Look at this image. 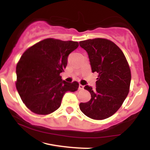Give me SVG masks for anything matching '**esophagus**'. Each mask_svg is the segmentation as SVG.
<instances>
[{"label":"esophagus","instance_id":"obj_1","mask_svg":"<svg viewBox=\"0 0 150 150\" xmlns=\"http://www.w3.org/2000/svg\"><path fill=\"white\" fill-rule=\"evenodd\" d=\"M78 89H80V90H82V89H84V86L83 85H79V87H78Z\"/></svg>","mask_w":150,"mask_h":150}]
</instances>
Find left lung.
<instances>
[{"instance_id":"obj_1","label":"left lung","mask_w":150,"mask_h":150,"mask_svg":"<svg viewBox=\"0 0 150 150\" xmlns=\"http://www.w3.org/2000/svg\"><path fill=\"white\" fill-rule=\"evenodd\" d=\"M88 53L92 73H97L95 89L86 85L91 99L80 103L82 113L95 120L111 116L119 109L128 96L131 74L123 51L108 39H88L80 42Z\"/></svg>"}]
</instances>
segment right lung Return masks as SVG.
<instances>
[{"label":"right lung","instance_id":"obj_1","mask_svg":"<svg viewBox=\"0 0 150 150\" xmlns=\"http://www.w3.org/2000/svg\"><path fill=\"white\" fill-rule=\"evenodd\" d=\"M78 42L46 39L29 48L16 67V87L20 98L32 112L46 115L61 106L67 92H75L78 82H67L60 73L66 68L68 56Z\"/></svg>","mask_w":150,"mask_h":150}]
</instances>
